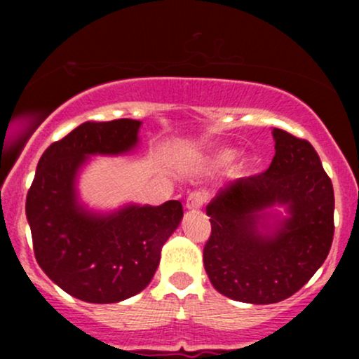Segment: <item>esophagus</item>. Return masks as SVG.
Segmentation results:
<instances>
[{
  "label": "esophagus",
  "instance_id": "esophagus-1",
  "mask_svg": "<svg viewBox=\"0 0 359 359\" xmlns=\"http://www.w3.org/2000/svg\"><path fill=\"white\" fill-rule=\"evenodd\" d=\"M205 203V194L204 192H191L187 196V201H185V208L189 209V211H199L201 208H203Z\"/></svg>",
  "mask_w": 359,
  "mask_h": 359
}]
</instances>
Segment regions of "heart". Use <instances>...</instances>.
Here are the masks:
<instances>
[{
	"mask_svg": "<svg viewBox=\"0 0 359 359\" xmlns=\"http://www.w3.org/2000/svg\"><path fill=\"white\" fill-rule=\"evenodd\" d=\"M231 156H233V154L229 150H222V151H219V154H216L212 156L211 160H209V162L212 163V165H224V163H228L229 160H231Z\"/></svg>",
	"mask_w": 359,
	"mask_h": 359,
	"instance_id": "b5f03b06",
	"label": "heart"
}]
</instances>
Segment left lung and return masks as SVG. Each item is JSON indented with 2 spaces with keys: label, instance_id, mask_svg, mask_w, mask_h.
<instances>
[{
  "label": "left lung",
  "instance_id": "obj_1",
  "mask_svg": "<svg viewBox=\"0 0 359 359\" xmlns=\"http://www.w3.org/2000/svg\"><path fill=\"white\" fill-rule=\"evenodd\" d=\"M271 135L270 167L224 185L205 208L212 229L204 269L212 287L238 302L294 295L320 269L334 236V191L314 147L278 128Z\"/></svg>",
  "mask_w": 359,
  "mask_h": 359
}]
</instances>
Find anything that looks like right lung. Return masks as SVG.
I'll list each match as a JSON object with an SVG mask.
<instances>
[{
  "label": "right lung",
  "mask_w": 359,
  "mask_h": 359,
  "mask_svg": "<svg viewBox=\"0 0 359 359\" xmlns=\"http://www.w3.org/2000/svg\"><path fill=\"white\" fill-rule=\"evenodd\" d=\"M137 119L86 121L52 143L36 165L27 196L36 263L72 297L114 304L140 294L154 278L162 246L179 228L180 201L125 204L94 211L77 180L90 156L126 155L138 147Z\"/></svg>",
  "instance_id": "1"
}]
</instances>
